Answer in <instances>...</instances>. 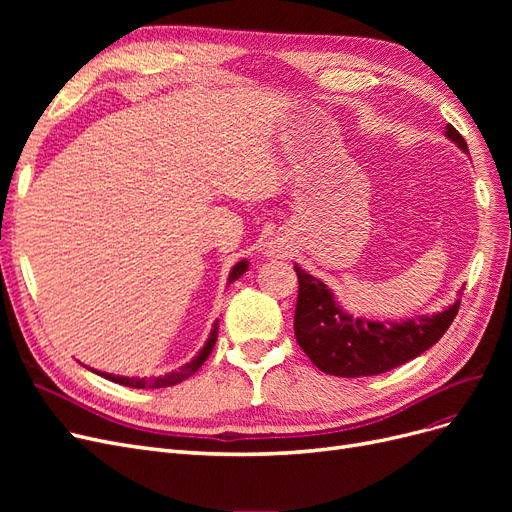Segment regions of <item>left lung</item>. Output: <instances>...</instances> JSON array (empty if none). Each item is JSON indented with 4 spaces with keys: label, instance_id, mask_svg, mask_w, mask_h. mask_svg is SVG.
Here are the masks:
<instances>
[{
    "label": "left lung",
    "instance_id": "8db88e82",
    "mask_svg": "<svg viewBox=\"0 0 512 512\" xmlns=\"http://www.w3.org/2000/svg\"><path fill=\"white\" fill-rule=\"evenodd\" d=\"M446 136L463 151L468 143L448 123ZM299 297L294 309V335L301 350L320 371L339 378L376 376L423 354L451 327L459 301L436 316L406 322H371L344 314L331 290L314 275L294 267Z\"/></svg>",
    "mask_w": 512,
    "mask_h": 512
}]
</instances>
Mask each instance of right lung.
Wrapping results in <instances>:
<instances>
[{"label":"right lung","mask_w":512,"mask_h":512,"mask_svg":"<svg viewBox=\"0 0 512 512\" xmlns=\"http://www.w3.org/2000/svg\"><path fill=\"white\" fill-rule=\"evenodd\" d=\"M245 271H247V260L237 262V265L232 267V271H230V275H228V284L239 280V277H241ZM215 339H218V322L213 324L211 335H209V339H207V344L203 346V350H200L190 363H185L181 369L170 371V374L160 376V378H126V376H113V374H100V376H104L106 380L119 382V384H123V386H132V389H164V386H175V384H179V382H183V380H188L192 374H196V371L200 369V365H203V363L209 359V354H211V350H213V346H215Z\"/></svg>","instance_id":"obj_1"}]
</instances>
